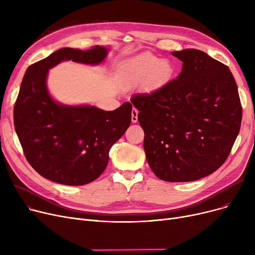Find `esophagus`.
Segmentation results:
<instances>
[{"label":"esophagus","mask_w":255,"mask_h":255,"mask_svg":"<svg viewBox=\"0 0 255 255\" xmlns=\"http://www.w3.org/2000/svg\"><path fill=\"white\" fill-rule=\"evenodd\" d=\"M137 116H138V111L136 109H133L132 113H131V121H132V123H136L137 122V121H138Z\"/></svg>","instance_id":"34e87169"}]
</instances>
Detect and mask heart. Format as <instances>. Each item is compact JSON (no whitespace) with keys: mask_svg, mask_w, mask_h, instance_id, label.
I'll list each match as a JSON object with an SVG mask.
<instances>
[{"mask_svg":"<svg viewBox=\"0 0 255 255\" xmlns=\"http://www.w3.org/2000/svg\"><path fill=\"white\" fill-rule=\"evenodd\" d=\"M171 72V67L166 61L145 55L126 64L121 70V79L127 87L137 86L148 82L159 84L165 80Z\"/></svg>","mask_w":255,"mask_h":255,"instance_id":"b5f03b06","label":"heart"}]
</instances>
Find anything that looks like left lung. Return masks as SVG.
Wrapping results in <instances>:
<instances>
[{"mask_svg":"<svg viewBox=\"0 0 255 255\" xmlns=\"http://www.w3.org/2000/svg\"><path fill=\"white\" fill-rule=\"evenodd\" d=\"M177 78L131 102L143 129L146 160L157 178L190 182L217 170L239 134L242 105L229 67L206 52L186 48Z\"/></svg>","mask_w":255,"mask_h":255,"instance_id":"1","label":"left lung"}]
</instances>
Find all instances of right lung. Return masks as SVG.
Returning a JSON list of instances; mask_svg holds the SVG:
<instances>
[{"label":"right lung","instance_id":"obj_1","mask_svg":"<svg viewBox=\"0 0 255 255\" xmlns=\"http://www.w3.org/2000/svg\"><path fill=\"white\" fill-rule=\"evenodd\" d=\"M107 49L65 47L28 67L13 111L15 131L31 166L45 179L79 186L104 171L112 145L131 123L132 106L125 102L105 112L95 106H67L53 101L46 89L49 68L64 60L99 64Z\"/></svg>","mask_w":255,"mask_h":255}]
</instances>
